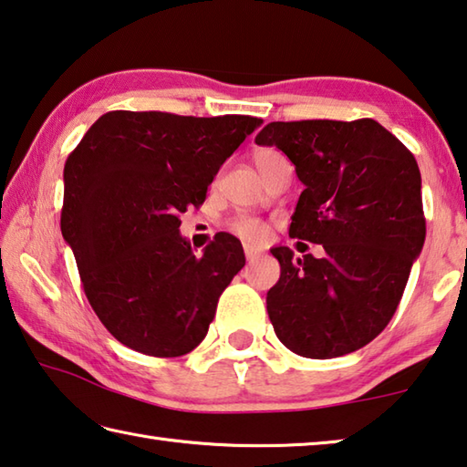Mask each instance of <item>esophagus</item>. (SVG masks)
Instances as JSON below:
<instances>
[{
  "label": "esophagus",
  "mask_w": 467,
  "mask_h": 467,
  "mask_svg": "<svg viewBox=\"0 0 467 467\" xmlns=\"http://www.w3.org/2000/svg\"><path fill=\"white\" fill-rule=\"evenodd\" d=\"M244 257H247V262H253V259L259 257V251L253 247H244Z\"/></svg>",
  "instance_id": "1"
}]
</instances>
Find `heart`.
I'll list each match as a JSON object with an SVG mask.
<instances>
[{
  "label": "heart",
  "instance_id": "b5f03b06",
  "mask_svg": "<svg viewBox=\"0 0 467 467\" xmlns=\"http://www.w3.org/2000/svg\"><path fill=\"white\" fill-rule=\"evenodd\" d=\"M282 156L278 150H272V148H262L257 150L255 156H253V161H255V167L259 172H264V169L270 164L275 158ZM231 231L241 236L244 243H251V244H259L267 239V226L265 223H262L259 218H253V216H239L234 218L231 223Z\"/></svg>",
  "mask_w": 467,
  "mask_h": 467
}]
</instances>
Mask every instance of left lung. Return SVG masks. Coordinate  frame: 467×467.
Here are the masks:
<instances>
[{
    "mask_svg": "<svg viewBox=\"0 0 467 467\" xmlns=\"http://www.w3.org/2000/svg\"><path fill=\"white\" fill-rule=\"evenodd\" d=\"M255 144L282 150L305 185L288 234L323 244L319 259L272 249L280 262L267 292L275 336L305 358L358 350L391 321L422 251L416 158L375 119L274 121Z\"/></svg>",
    "mask_w": 467,
    "mask_h": 467,
    "instance_id": "1",
    "label": "left lung"
}]
</instances>
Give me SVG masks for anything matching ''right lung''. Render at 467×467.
<instances>
[{
	"label": "right lung",
	"mask_w": 467,
	"mask_h": 467,
	"mask_svg": "<svg viewBox=\"0 0 467 467\" xmlns=\"http://www.w3.org/2000/svg\"><path fill=\"white\" fill-rule=\"evenodd\" d=\"M262 123L110 110L67 156L61 234L90 306L123 346L175 358L208 334L244 253L239 239L218 233L195 255L179 214L203 203L226 158Z\"/></svg>",
	"instance_id": "right-lung-1"
}]
</instances>
